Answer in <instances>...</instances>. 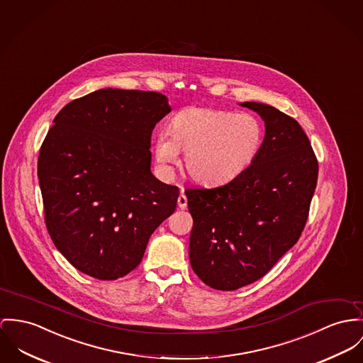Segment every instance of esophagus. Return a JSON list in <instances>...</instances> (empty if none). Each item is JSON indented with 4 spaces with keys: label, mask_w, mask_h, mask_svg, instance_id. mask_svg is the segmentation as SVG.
<instances>
[{
    "label": "esophagus",
    "mask_w": 363,
    "mask_h": 363,
    "mask_svg": "<svg viewBox=\"0 0 363 363\" xmlns=\"http://www.w3.org/2000/svg\"><path fill=\"white\" fill-rule=\"evenodd\" d=\"M186 206H188V199H186V196L184 195V194H181L179 197H178V207L181 210H185Z\"/></svg>",
    "instance_id": "1"
}]
</instances>
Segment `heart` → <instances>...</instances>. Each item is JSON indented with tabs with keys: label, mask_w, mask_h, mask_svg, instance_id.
<instances>
[{
	"label": "heart",
	"mask_w": 363,
	"mask_h": 363,
	"mask_svg": "<svg viewBox=\"0 0 363 363\" xmlns=\"http://www.w3.org/2000/svg\"><path fill=\"white\" fill-rule=\"evenodd\" d=\"M264 128L251 114L210 108L175 113L155 140V157L164 175L184 150V168L200 185L217 186L242 175L257 159Z\"/></svg>",
	"instance_id": "b5f03b06"
}]
</instances>
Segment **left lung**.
Listing matches in <instances>:
<instances>
[{
	"instance_id": "left-lung-1",
	"label": "left lung",
	"mask_w": 363,
	"mask_h": 363,
	"mask_svg": "<svg viewBox=\"0 0 363 363\" xmlns=\"http://www.w3.org/2000/svg\"><path fill=\"white\" fill-rule=\"evenodd\" d=\"M240 106L265 123L257 159L226 185L185 191L194 218L192 269L223 291L261 279L297 243L318 181V160L293 117L265 104Z\"/></svg>"
}]
</instances>
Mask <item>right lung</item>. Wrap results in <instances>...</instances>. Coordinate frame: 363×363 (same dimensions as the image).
<instances>
[{
    "instance_id": "1",
    "label": "right lung",
    "mask_w": 363,
    "mask_h": 363,
    "mask_svg": "<svg viewBox=\"0 0 363 363\" xmlns=\"http://www.w3.org/2000/svg\"><path fill=\"white\" fill-rule=\"evenodd\" d=\"M166 95L104 88L67 104L41 145L38 179L48 233L63 257L101 280L140 265L179 191L150 171V137Z\"/></svg>"
}]
</instances>
